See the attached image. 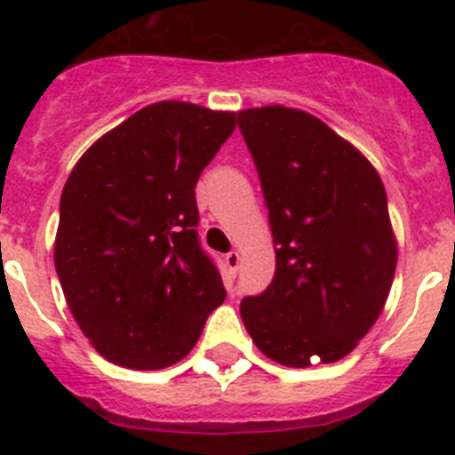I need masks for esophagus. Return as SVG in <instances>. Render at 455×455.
Returning a JSON list of instances; mask_svg holds the SVG:
<instances>
[{"label": "esophagus", "mask_w": 455, "mask_h": 455, "mask_svg": "<svg viewBox=\"0 0 455 455\" xmlns=\"http://www.w3.org/2000/svg\"><path fill=\"white\" fill-rule=\"evenodd\" d=\"M239 264H241V255L236 252V250H232V252H228V255H225V266H228L230 275H236V270H239Z\"/></svg>", "instance_id": "1"}]
</instances>
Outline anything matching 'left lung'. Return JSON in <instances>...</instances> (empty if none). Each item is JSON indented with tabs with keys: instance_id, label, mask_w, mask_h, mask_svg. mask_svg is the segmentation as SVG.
<instances>
[{
	"instance_id": "left-lung-1",
	"label": "left lung",
	"mask_w": 455,
	"mask_h": 455,
	"mask_svg": "<svg viewBox=\"0 0 455 455\" xmlns=\"http://www.w3.org/2000/svg\"><path fill=\"white\" fill-rule=\"evenodd\" d=\"M275 241V277L241 299L257 347L289 368L333 363L381 314L397 266L374 166L327 124L282 106L239 112Z\"/></svg>"
}]
</instances>
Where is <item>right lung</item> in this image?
<instances>
[{
    "mask_svg": "<svg viewBox=\"0 0 455 455\" xmlns=\"http://www.w3.org/2000/svg\"><path fill=\"white\" fill-rule=\"evenodd\" d=\"M235 116L153 103L94 141L67 178L56 273L78 327L112 363H178L225 299L194 189Z\"/></svg>",
    "mask_w": 455,
    "mask_h": 455,
    "instance_id": "obj_1",
    "label": "right lung"
}]
</instances>
